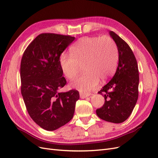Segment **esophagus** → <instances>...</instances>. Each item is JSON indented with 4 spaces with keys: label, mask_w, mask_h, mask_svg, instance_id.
Listing matches in <instances>:
<instances>
[{
    "label": "esophagus",
    "mask_w": 158,
    "mask_h": 158,
    "mask_svg": "<svg viewBox=\"0 0 158 158\" xmlns=\"http://www.w3.org/2000/svg\"><path fill=\"white\" fill-rule=\"evenodd\" d=\"M79 94H80V97L81 98H87L88 97H89L90 95H91V94L90 93H82L81 92L79 93Z\"/></svg>",
    "instance_id": "1"
}]
</instances>
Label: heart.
Here are the masks:
<instances>
[{
	"label": "heart",
	"mask_w": 158,
	"mask_h": 158,
	"mask_svg": "<svg viewBox=\"0 0 158 158\" xmlns=\"http://www.w3.org/2000/svg\"><path fill=\"white\" fill-rule=\"evenodd\" d=\"M70 53H62L60 65L65 77L76 76L81 66L83 73L73 79L71 86L82 91L95 88L101 80L105 81L113 75L118 62V49L109 36L79 39L69 49Z\"/></svg>",
	"instance_id": "heart-1"
}]
</instances>
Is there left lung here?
I'll use <instances>...</instances> for the list:
<instances>
[{
  "label": "left lung",
  "instance_id": "left-lung-1",
  "mask_svg": "<svg viewBox=\"0 0 158 158\" xmlns=\"http://www.w3.org/2000/svg\"><path fill=\"white\" fill-rule=\"evenodd\" d=\"M118 49V65L113 77L98 93L105 97V104L96 110L99 118L122 123L131 114L138 98L139 71L134 54L128 44L110 31Z\"/></svg>",
  "mask_w": 158,
  "mask_h": 158
}]
</instances>
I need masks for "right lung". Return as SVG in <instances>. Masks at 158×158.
Segmentation results:
<instances>
[{
  "mask_svg": "<svg viewBox=\"0 0 158 158\" xmlns=\"http://www.w3.org/2000/svg\"><path fill=\"white\" fill-rule=\"evenodd\" d=\"M75 37L52 33L38 35L27 47L20 64L21 93L30 116L53 131L72 119L79 92L60 93L67 83L60 57Z\"/></svg>",
  "mask_w": 158,
  "mask_h": 158,
  "instance_id": "right-lung-1",
  "label": "right lung"
}]
</instances>
